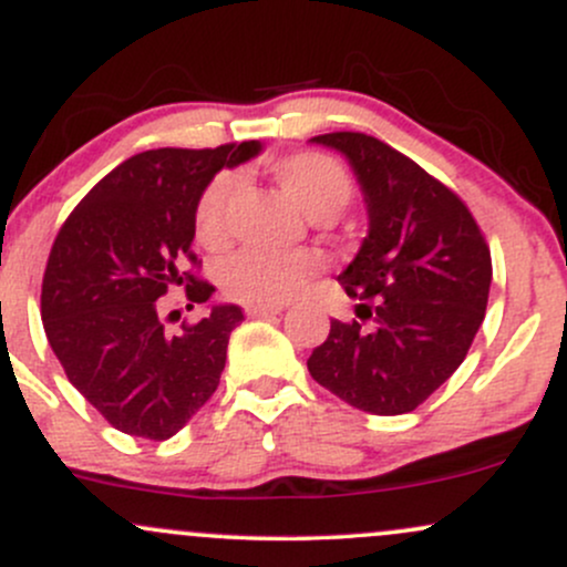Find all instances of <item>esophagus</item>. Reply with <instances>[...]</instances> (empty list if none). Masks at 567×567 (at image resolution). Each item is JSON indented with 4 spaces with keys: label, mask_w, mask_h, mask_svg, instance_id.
<instances>
[{
    "label": "esophagus",
    "mask_w": 567,
    "mask_h": 567,
    "mask_svg": "<svg viewBox=\"0 0 567 567\" xmlns=\"http://www.w3.org/2000/svg\"><path fill=\"white\" fill-rule=\"evenodd\" d=\"M285 309V303H247L245 315L247 317H269V315H279Z\"/></svg>",
    "instance_id": "esophagus-1"
}]
</instances>
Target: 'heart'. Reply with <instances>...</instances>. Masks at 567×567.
Masks as SVG:
<instances>
[{"label":"heart","instance_id":"1","mask_svg":"<svg viewBox=\"0 0 567 567\" xmlns=\"http://www.w3.org/2000/svg\"><path fill=\"white\" fill-rule=\"evenodd\" d=\"M279 186L290 194L311 218L328 220L349 205L354 181L336 157L322 152H298L271 162ZM239 192L237 173H218L202 188L194 205V234L205 247L216 250L226 243V220ZM322 269V256L315 250L264 252L243 250L220 269L226 296L245 303H277L290 298Z\"/></svg>","mask_w":567,"mask_h":567}]
</instances>
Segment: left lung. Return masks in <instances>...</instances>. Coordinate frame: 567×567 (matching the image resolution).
<instances>
[{"mask_svg":"<svg viewBox=\"0 0 567 567\" xmlns=\"http://www.w3.org/2000/svg\"><path fill=\"white\" fill-rule=\"evenodd\" d=\"M365 192L370 231L338 285L357 320H330L311 379L375 415L410 413L464 362L491 292V247L466 202L365 133H324Z\"/></svg>","mask_w":567,"mask_h":567,"instance_id":"8db88e82","label":"left lung"}]
</instances>
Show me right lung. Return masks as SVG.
I'll return each mask as SVG.
<instances>
[{"label":"right lung","instance_id":"right-lung-1","mask_svg":"<svg viewBox=\"0 0 567 567\" xmlns=\"http://www.w3.org/2000/svg\"><path fill=\"white\" fill-rule=\"evenodd\" d=\"M256 152V141H243L135 154L58 231L42 277L44 333L66 379L120 432L173 437L218 389L243 309L213 306L171 333L157 298L173 285L186 288L188 309L213 296L192 250L194 205L220 167Z\"/></svg>","mask_w":567,"mask_h":567}]
</instances>
